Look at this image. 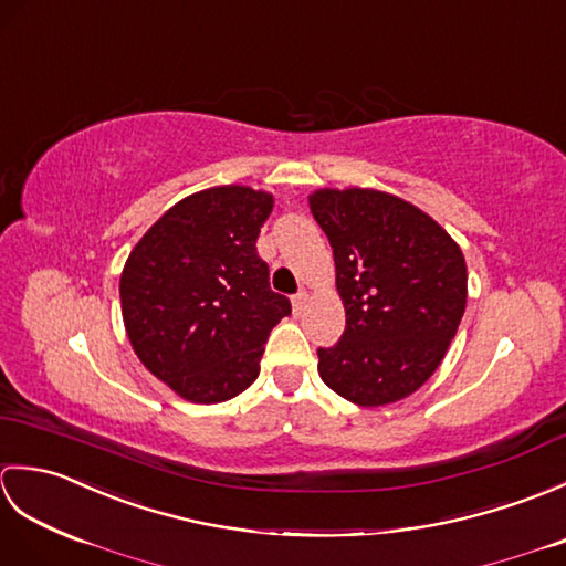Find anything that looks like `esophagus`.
Here are the masks:
<instances>
[{
	"instance_id": "obj_1",
	"label": "esophagus",
	"mask_w": 566,
	"mask_h": 566,
	"mask_svg": "<svg viewBox=\"0 0 566 566\" xmlns=\"http://www.w3.org/2000/svg\"><path fill=\"white\" fill-rule=\"evenodd\" d=\"M306 302H308V294H306V292H298V294H294V296H292V304H294V311H296V314H302L304 306H306Z\"/></svg>"
}]
</instances>
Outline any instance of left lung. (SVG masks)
Instances as JSON below:
<instances>
[{
  "instance_id": "left-lung-1",
  "label": "left lung",
  "mask_w": 566,
  "mask_h": 566,
  "mask_svg": "<svg viewBox=\"0 0 566 566\" xmlns=\"http://www.w3.org/2000/svg\"><path fill=\"white\" fill-rule=\"evenodd\" d=\"M308 207L328 235L345 333L318 347V375L343 399H406L442 363L467 306L460 245L413 203L377 189H318Z\"/></svg>"
}]
</instances>
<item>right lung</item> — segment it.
Masks as SVG:
<instances>
[{
    "mask_svg": "<svg viewBox=\"0 0 566 566\" xmlns=\"http://www.w3.org/2000/svg\"><path fill=\"white\" fill-rule=\"evenodd\" d=\"M272 203L268 191L240 185L197 191L167 209L124 264L128 340L187 401L221 403L245 391L270 331L292 314L255 248Z\"/></svg>",
    "mask_w": 566,
    "mask_h": 566,
    "instance_id": "right-lung-1",
    "label": "right lung"
}]
</instances>
